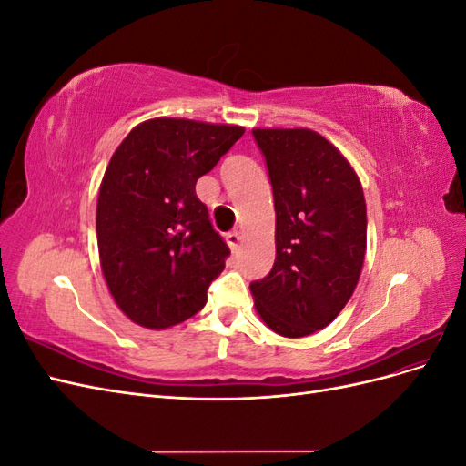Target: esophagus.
I'll return each mask as SVG.
<instances>
[{"mask_svg":"<svg viewBox=\"0 0 466 466\" xmlns=\"http://www.w3.org/2000/svg\"><path fill=\"white\" fill-rule=\"evenodd\" d=\"M241 243H243V233H241V231H233V233L228 235V245H229V248H231L233 252L238 250V247H241Z\"/></svg>","mask_w":466,"mask_h":466,"instance_id":"34e87169","label":"esophagus"}]
</instances>
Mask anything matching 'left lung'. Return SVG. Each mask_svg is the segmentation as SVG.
Returning a JSON list of instances; mask_svg holds the SVG:
<instances>
[{
    "instance_id": "8db88e82",
    "label": "left lung",
    "mask_w": 466,
    "mask_h": 466,
    "mask_svg": "<svg viewBox=\"0 0 466 466\" xmlns=\"http://www.w3.org/2000/svg\"><path fill=\"white\" fill-rule=\"evenodd\" d=\"M276 208V262L252 281L255 309L279 336L313 334L340 315L368 248L360 177L342 151L309 128L252 130Z\"/></svg>"
}]
</instances>
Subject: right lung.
I'll use <instances>...</instances> for the list:
<instances>
[{
  "instance_id": "obj_1",
  "label": "right lung",
  "mask_w": 466,
  "mask_h": 466,
  "mask_svg": "<svg viewBox=\"0 0 466 466\" xmlns=\"http://www.w3.org/2000/svg\"><path fill=\"white\" fill-rule=\"evenodd\" d=\"M243 126L159 116L137 124L112 153L98 188L101 270L120 311L151 330L206 305L229 247L209 223L196 180L218 165Z\"/></svg>"
}]
</instances>
